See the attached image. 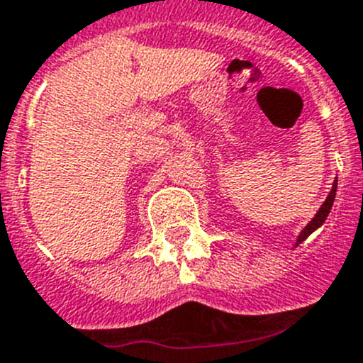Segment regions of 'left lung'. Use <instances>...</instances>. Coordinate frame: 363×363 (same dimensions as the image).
Returning a JSON list of instances; mask_svg holds the SVG:
<instances>
[{
  "label": "left lung",
  "instance_id": "left-lung-1",
  "mask_svg": "<svg viewBox=\"0 0 363 363\" xmlns=\"http://www.w3.org/2000/svg\"><path fill=\"white\" fill-rule=\"evenodd\" d=\"M336 187H338V179H335V184H333L331 192H329V196H327V200L323 201L322 207H320V209H318L316 216H314L313 220H311L309 223H307L306 229H303L300 233V236H298V240H296V245H298V243L303 242V240H306L307 236H309V234H313L314 230L318 229V227L322 225L323 221L327 220V216H329V213H331V209H333V201H335V196H336Z\"/></svg>",
  "mask_w": 363,
  "mask_h": 363
}]
</instances>
